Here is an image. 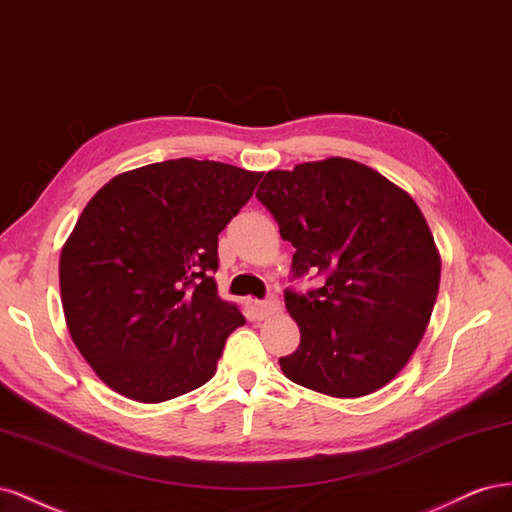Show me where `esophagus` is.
<instances>
[{"mask_svg": "<svg viewBox=\"0 0 512 512\" xmlns=\"http://www.w3.org/2000/svg\"><path fill=\"white\" fill-rule=\"evenodd\" d=\"M257 309H259L261 317H270V315L281 311V300L276 298V296H270V298H266L264 302H259Z\"/></svg>", "mask_w": 512, "mask_h": 512, "instance_id": "1", "label": "esophagus"}]
</instances>
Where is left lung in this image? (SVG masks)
Here are the masks:
<instances>
[{
    "instance_id": "left-lung-1",
    "label": "left lung",
    "mask_w": 512,
    "mask_h": 512,
    "mask_svg": "<svg viewBox=\"0 0 512 512\" xmlns=\"http://www.w3.org/2000/svg\"><path fill=\"white\" fill-rule=\"evenodd\" d=\"M296 248L294 276L324 283L285 306L300 345L281 358L287 379L337 399H356L399 375L425 337L442 259L416 201L382 173L332 156L268 171L257 188Z\"/></svg>"
}]
</instances>
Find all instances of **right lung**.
I'll list each match as a JSON object with an SVG mask.
<instances>
[{
	"mask_svg": "<svg viewBox=\"0 0 512 512\" xmlns=\"http://www.w3.org/2000/svg\"><path fill=\"white\" fill-rule=\"evenodd\" d=\"M261 175L175 158L115 175L83 208L60 257L62 306L109 388L163 403L210 382L246 321L216 291L218 233Z\"/></svg>",
	"mask_w": 512,
	"mask_h": 512,
	"instance_id": "1",
	"label": "right lung"
}]
</instances>
